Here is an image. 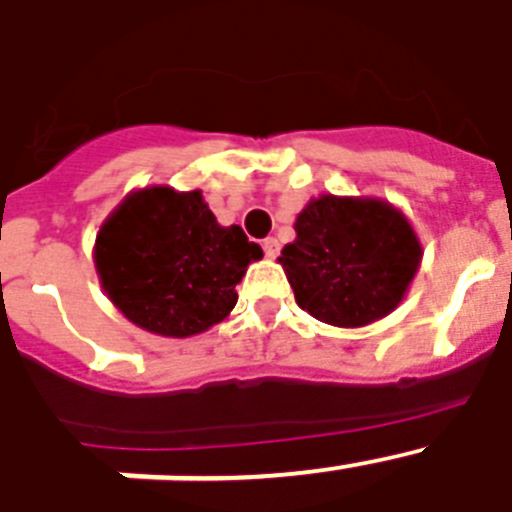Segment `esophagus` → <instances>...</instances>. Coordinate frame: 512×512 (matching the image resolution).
Here are the masks:
<instances>
[{
  "instance_id": "obj_1",
  "label": "esophagus",
  "mask_w": 512,
  "mask_h": 512,
  "mask_svg": "<svg viewBox=\"0 0 512 512\" xmlns=\"http://www.w3.org/2000/svg\"><path fill=\"white\" fill-rule=\"evenodd\" d=\"M264 253H266V259H274L279 253V241L277 238H266L264 241Z\"/></svg>"
}]
</instances>
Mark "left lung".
Instances as JSON below:
<instances>
[{
	"instance_id": "1",
	"label": "left lung",
	"mask_w": 512,
	"mask_h": 512,
	"mask_svg": "<svg viewBox=\"0 0 512 512\" xmlns=\"http://www.w3.org/2000/svg\"><path fill=\"white\" fill-rule=\"evenodd\" d=\"M295 233L277 261L297 305L338 328L390 315L423 259L408 217L379 197H312L297 215Z\"/></svg>"
}]
</instances>
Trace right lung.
I'll list each match as a JSON object with an SVG mask.
<instances>
[{"label":"right lung","mask_w":512,"mask_h":512,"mask_svg":"<svg viewBox=\"0 0 512 512\" xmlns=\"http://www.w3.org/2000/svg\"><path fill=\"white\" fill-rule=\"evenodd\" d=\"M264 256L238 225H220L200 189L130 192L94 241L104 295L138 328L164 338L205 333L238 302L235 284Z\"/></svg>","instance_id":"1"}]
</instances>
